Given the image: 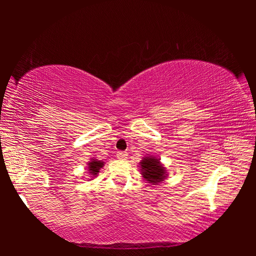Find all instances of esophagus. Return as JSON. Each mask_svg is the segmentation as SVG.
Here are the masks:
<instances>
[{
    "instance_id": "34e87169",
    "label": "esophagus",
    "mask_w": 256,
    "mask_h": 256,
    "mask_svg": "<svg viewBox=\"0 0 256 256\" xmlns=\"http://www.w3.org/2000/svg\"><path fill=\"white\" fill-rule=\"evenodd\" d=\"M116 157H118V159H126L128 158V154L124 152V151H118V154H116Z\"/></svg>"
}]
</instances>
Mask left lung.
<instances>
[{
	"label": "left lung",
	"instance_id": "8db88e82",
	"mask_svg": "<svg viewBox=\"0 0 256 256\" xmlns=\"http://www.w3.org/2000/svg\"><path fill=\"white\" fill-rule=\"evenodd\" d=\"M141 172L149 183L157 184L164 178V168L156 158H144L141 162Z\"/></svg>",
	"mask_w": 256,
	"mask_h": 256
}]
</instances>
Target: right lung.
Instances as JSON below:
<instances>
[{
  "label": "right lung",
  "instance_id": "add662e5",
  "mask_svg": "<svg viewBox=\"0 0 256 256\" xmlns=\"http://www.w3.org/2000/svg\"><path fill=\"white\" fill-rule=\"evenodd\" d=\"M102 166H104V162H100V160H92V162H89V170L94 176L98 174L99 170H100Z\"/></svg>",
  "mask_w": 256,
  "mask_h": 256
}]
</instances>
